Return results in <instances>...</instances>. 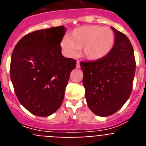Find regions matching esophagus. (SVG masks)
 <instances>
[{"mask_svg": "<svg viewBox=\"0 0 146 146\" xmlns=\"http://www.w3.org/2000/svg\"><path fill=\"white\" fill-rule=\"evenodd\" d=\"M76 66H77V68H80V67L79 60H77V65H76Z\"/></svg>", "mask_w": 146, "mask_h": 146, "instance_id": "esophagus-1", "label": "esophagus"}]
</instances>
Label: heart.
Returning <instances> with one entry per match:
<instances>
[{
	"label": "heart",
	"instance_id": "1",
	"mask_svg": "<svg viewBox=\"0 0 146 146\" xmlns=\"http://www.w3.org/2000/svg\"><path fill=\"white\" fill-rule=\"evenodd\" d=\"M115 35L111 28L99 25H86L73 30L69 38L62 39L60 46L69 57L77 56L80 49L90 60L106 58L114 48Z\"/></svg>",
	"mask_w": 146,
	"mask_h": 146
}]
</instances>
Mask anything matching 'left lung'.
<instances>
[{"instance_id": "8db88e82", "label": "left lung", "mask_w": 146, "mask_h": 146, "mask_svg": "<svg viewBox=\"0 0 146 146\" xmlns=\"http://www.w3.org/2000/svg\"><path fill=\"white\" fill-rule=\"evenodd\" d=\"M115 35L114 48L106 58L81 61L82 83L88 108L99 116L119 110L131 95L135 74L132 45L124 33L112 27Z\"/></svg>"}]
</instances>
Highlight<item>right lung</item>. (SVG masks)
<instances>
[{
  "label": "right lung",
  "instance_id": "right-lung-1",
  "mask_svg": "<svg viewBox=\"0 0 146 146\" xmlns=\"http://www.w3.org/2000/svg\"><path fill=\"white\" fill-rule=\"evenodd\" d=\"M64 26L28 33L13 50L10 77L20 104L37 116H48L61 105L77 60L61 54Z\"/></svg>",
  "mask_w": 146,
  "mask_h": 146
}]
</instances>
